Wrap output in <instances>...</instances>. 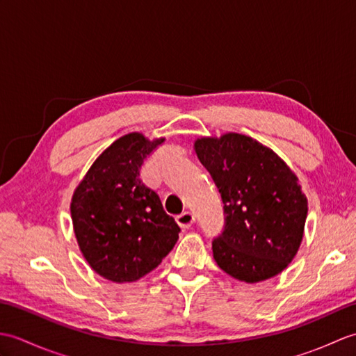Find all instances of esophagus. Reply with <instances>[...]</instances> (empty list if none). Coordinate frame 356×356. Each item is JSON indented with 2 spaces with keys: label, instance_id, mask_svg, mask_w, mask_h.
Masks as SVG:
<instances>
[{
  "label": "esophagus",
  "instance_id": "34e87169",
  "mask_svg": "<svg viewBox=\"0 0 356 356\" xmlns=\"http://www.w3.org/2000/svg\"><path fill=\"white\" fill-rule=\"evenodd\" d=\"M176 220H177L179 226H180V228H182V229H190L191 226H193V223L195 222V217H194V214H191V213H188V211H185V213L179 214V216L176 217Z\"/></svg>",
  "mask_w": 356,
  "mask_h": 356
}]
</instances>
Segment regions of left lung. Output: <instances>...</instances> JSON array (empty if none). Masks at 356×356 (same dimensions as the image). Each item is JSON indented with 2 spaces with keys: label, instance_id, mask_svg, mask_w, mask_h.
Listing matches in <instances>:
<instances>
[{
  "label": "left lung",
  "instance_id": "obj_1",
  "mask_svg": "<svg viewBox=\"0 0 356 356\" xmlns=\"http://www.w3.org/2000/svg\"><path fill=\"white\" fill-rule=\"evenodd\" d=\"M222 195L225 226L213 240L218 268L246 283L280 274L303 240L307 199L298 179L270 148L243 134L194 142Z\"/></svg>",
  "mask_w": 356,
  "mask_h": 356
}]
</instances>
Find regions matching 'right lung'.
Returning <instances> with one entry per match:
<instances>
[{
	"mask_svg": "<svg viewBox=\"0 0 356 356\" xmlns=\"http://www.w3.org/2000/svg\"><path fill=\"white\" fill-rule=\"evenodd\" d=\"M165 139L130 133L90 166L72 197L70 213L82 255L101 277L131 283L157 268L176 245L180 228L140 166Z\"/></svg>",
	"mask_w": 356,
	"mask_h": 356,
	"instance_id": "1",
	"label": "right lung"
}]
</instances>
